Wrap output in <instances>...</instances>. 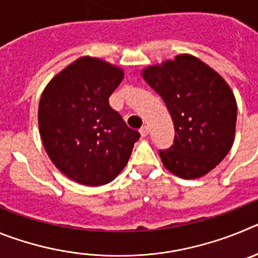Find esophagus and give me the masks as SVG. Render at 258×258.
Returning a JSON list of instances; mask_svg holds the SVG:
<instances>
[{
	"instance_id": "1",
	"label": "esophagus",
	"mask_w": 258,
	"mask_h": 258,
	"mask_svg": "<svg viewBox=\"0 0 258 258\" xmlns=\"http://www.w3.org/2000/svg\"><path fill=\"white\" fill-rule=\"evenodd\" d=\"M140 133H141V136H142V137H146L147 134H149V127L146 126V125H145V126H142L140 129Z\"/></svg>"
}]
</instances>
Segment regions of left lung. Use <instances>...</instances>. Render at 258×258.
<instances>
[{
    "instance_id": "left-lung-1",
    "label": "left lung",
    "mask_w": 258,
    "mask_h": 258,
    "mask_svg": "<svg viewBox=\"0 0 258 258\" xmlns=\"http://www.w3.org/2000/svg\"><path fill=\"white\" fill-rule=\"evenodd\" d=\"M142 75L163 98L174 125L173 145L159 150L164 166L183 179L207 174L234 142L238 112L231 89L216 71L186 54Z\"/></svg>"
}]
</instances>
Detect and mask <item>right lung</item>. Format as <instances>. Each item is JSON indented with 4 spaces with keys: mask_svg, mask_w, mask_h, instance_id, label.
Returning <instances> with one entry per match:
<instances>
[{
    "mask_svg": "<svg viewBox=\"0 0 258 258\" xmlns=\"http://www.w3.org/2000/svg\"><path fill=\"white\" fill-rule=\"evenodd\" d=\"M122 77L120 68L83 56L56 75L41 95L38 127L45 150L63 174L81 184L112 181L141 136L109 106Z\"/></svg>",
    "mask_w": 258,
    "mask_h": 258,
    "instance_id": "1",
    "label": "right lung"
}]
</instances>
